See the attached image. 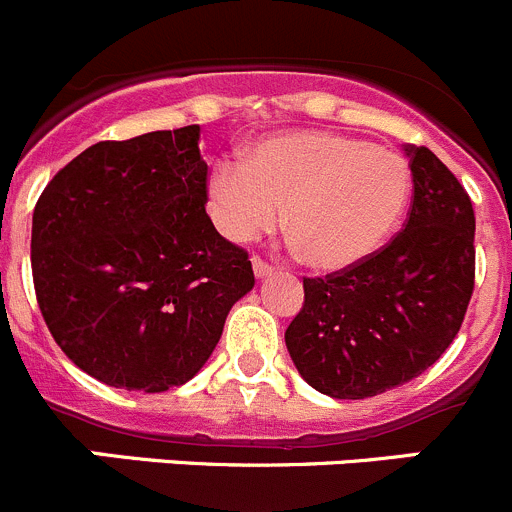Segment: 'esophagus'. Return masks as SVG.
<instances>
[{
  "instance_id": "1",
  "label": "esophagus",
  "mask_w": 512,
  "mask_h": 512,
  "mask_svg": "<svg viewBox=\"0 0 512 512\" xmlns=\"http://www.w3.org/2000/svg\"><path fill=\"white\" fill-rule=\"evenodd\" d=\"M251 263H254V273H256L258 278H263V276H271V273H273V266H271V263H266V261H263L261 256H254V258H251Z\"/></svg>"
}]
</instances>
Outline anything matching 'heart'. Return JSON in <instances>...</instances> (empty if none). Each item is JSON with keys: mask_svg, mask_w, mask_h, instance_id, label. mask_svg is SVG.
<instances>
[{"mask_svg": "<svg viewBox=\"0 0 512 512\" xmlns=\"http://www.w3.org/2000/svg\"><path fill=\"white\" fill-rule=\"evenodd\" d=\"M411 196L401 154L333 131H288L211 171L209 206L231 241L271 231L283 211L303 261L341 271L368 258L396 229Z\"/></svg>", "mask_w": 512, "mask_h": 512, "instance_id": "b5f03b06", "label": "heart"}]
</instances>
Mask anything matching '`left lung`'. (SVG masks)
Returning <instances> with one entry per match:
<instances>
[{
    "mask_svg": "<svg viewBox=\"0 0 512 512\" xmlns=\"http://www.w3.org/2000/svg\"><path fill=\"white\" fill-rule=\"evenodd\" d=\"M413 199L403 229L353 266L303 278L286 328L298 373L331 398L361 401L433 366L463 326L475 288V214L453 171L408 146Z\"/></svg>",
    "mask_w": 512,
    "mask_h": 512,
    "instance_id": "8db88e82",
    "label": "left lung"
}]
</instances>
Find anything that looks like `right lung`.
<instances>
[{
	"label": "right lung",
	"mask_w": 512,
	"mask_h": 512,
	"mask_svg": "<svg viewBox=\"0 0 512 512\" xmlns=\"http://www.w3.org/2000/svg\"><path fill=\"white\" fill-rule=\"evenodd\" d=\"M201 129L99 141L44 186L32 278L57 346L96 381L161 393L199 373L254 288L206 214Z\"/></svg>",
	"instance_id": "add662e5"
}]
</instances>
